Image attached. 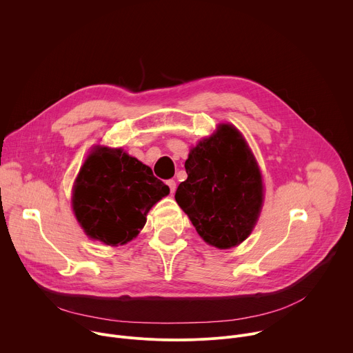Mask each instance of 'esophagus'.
<instances>
[{
	"label": "esophagus",
	"instance_id": "esophagus-1",
	"mask_svg": "<svg viewBox=\"0 0 353 353\" xmlns=\"http://www.w3.org/2000/svg\"><path fill=\"white\" fill-rule=\"evenodd\" d=\"M166 184L169 185V188H170V194H174V191H176V181L174 180H168L166 181Z\"/></svg>",
	"mask_w": 353,
	"mask_h": 353
}]
</instances>
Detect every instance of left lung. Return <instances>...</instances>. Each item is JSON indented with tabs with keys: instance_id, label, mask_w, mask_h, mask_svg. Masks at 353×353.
Returning <instances> with one entry per match:
<instances>
[{
	"instance_id": "1",
	"label": "left lung",
	"mask_w": 353,
	"mask_h": 353,
	"mask_svg": "<svg viewBox=\"0 0 353 353\" xmlns=\"http://www.w3.org/2000/svg\"><path fill=\"white\" fill-rule=\"evenodd\" d=\"M187 180L176 201L198 234L216 248H232L253 232L264 201L263 176L240 131L219 124L194 146L185 161Z\"/></svg>"
}]
</instances>
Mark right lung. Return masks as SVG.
I'll return each mask as SVG.
<instances>
[{
    "mask_svg": "<svg viewBox=\"0 0 353 353\" xmlns=\"http://www.w3.org/2000/svg\"><path fill=\"white\" fill-rule=\"evenodd\" d=\"M170 192L152 169L121 148L94 146L72 188V210L81 228L108 245L131 241L146 214Z\"/></svg>",
    "mask_w": 353,
    "mask_h": 353,
    "instance_id": "add662e5",
    "label": "right lung"
}]
</instances>
